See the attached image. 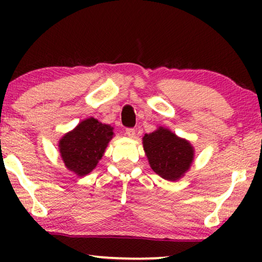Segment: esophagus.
<instances>
[{
	"label": "esophagus",
	"mask_w": 262,
	"mask_h": 262,
	"mask_svg": "<svg viewBox=\"0 0 262 262\" xmlns=\"http://www.w3.org/2000/svg\"><path fill=\"white\" fill-rule=\"evenodd\" d=\"M125 134H126L128 137H135V135H136V131H135V128H132V127H127L126 130H125Z\"/></svg>",
	"instance_id": "esophagus-1"
}]
</instances>
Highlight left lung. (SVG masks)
I'll list each match as a JSON object with an SVG mask.
<instances>
[{
  "label": "left lung",
  "instance_id": "left-lung-1",
  "mask_svg": "<svg viewBox=\"0 0 262 262\" xmlns=\"http://www.w3.org/2000/svg\"><path fill=\"white\" fill-rule=\"evenodd\" d=\"M143 146L152 170L169 181L178 180L189 169L194 155L187 141L163 127L145 135Z\"/></svg>",
  "mask_w": 262,
  "mask_h": 262
}]
</instances>
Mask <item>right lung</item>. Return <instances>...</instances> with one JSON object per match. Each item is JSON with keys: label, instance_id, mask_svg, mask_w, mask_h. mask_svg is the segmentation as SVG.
<instances>
[{"label": "right lung", "instance_id": "add662e5", "mask_svg": "<svg viewBox=\"0 0 262 262\" xmlns=\"http://www.w3.org/2000/svg\"><path fill=\"white\" fill-rule=\"evenodd\" d=\"M113 137V128L94 118L77 125L59 141L60 156L68 169L84 177L91 173Z\"/></svg>", "mask_w": 262, "mask_h": 262}]
</instances>
